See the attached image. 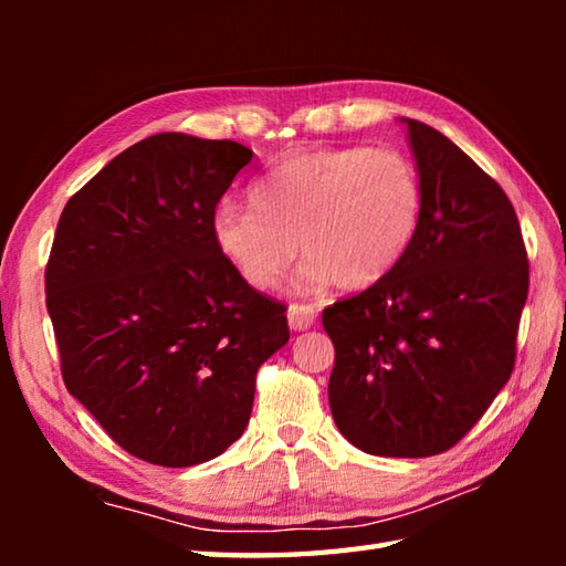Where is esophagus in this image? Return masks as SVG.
<instances>
[{"label":"esophagus","instance_id":"obj_1","mask_svg":"<svg viewBox=\"0 0 566 566\" xmlns=\"http://www.w3.org/2000/svg\"><path fill=\"white\" fill-rule=\"evenodd\" d=\"M318 311L311 304H292L286 311V318H290V326L294 331H308L316 323Z\"/></svg>","mask_w":566,"mask_h":566}]
</instances>
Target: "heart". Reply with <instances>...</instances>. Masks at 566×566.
Wrapping results in <instances>:
<instances>
[{
    "instance_id": "b5f03b06",
    "label": "heart",
    "mask_w": 566,
    "mask_h": 566,
    "mask_svg": "<svg viewBox=\"0 0 566 566\" xmlns=\"http://www.w3.org/2000/svg\"><path fill=\"white\" fill-rule=\"evenodd\" d=\"M250 207L221 203L211 233L221 255L260 292L280 286L302 245L306 286L359 292L411 248L423 187L389 148H316L276 163L250 187Z\"/></svg>"
}]
</instances>
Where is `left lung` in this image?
<instances>
[{
  "mask_svg": "<svg viewBox=\"0 0 566 566\" xmlns=\"http://www.w3.org/2000/svg\"><path fill=\"white\" fill-rule=\"evenodd\" d=\"M403 122L423 211L381 282L323 308L335 347L328 401L363 452L432 457L454 448L511 379L531 264L496 179L440 130Z\"/></svg>",
  "mask_w": 566,
  "mask_h": 566,
  "instance_id": "8db88e82",
  "label": "left lung"
}]
</instances>
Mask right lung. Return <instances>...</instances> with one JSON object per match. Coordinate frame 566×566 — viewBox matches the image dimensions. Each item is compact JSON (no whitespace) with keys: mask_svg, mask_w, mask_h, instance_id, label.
Segmentation results:
<instances>
[{"mask_svg":"<svg viewBox=\"0 0 566 566\" xmlns=\"http://www.w3.org/2000/svg\"><path fill=\"white\" fill-rule=\"evenodd\" d=\"M252 150L138 140L65 203L45 264L67 391L118 448L191 467L250 420L258 369L290 340L286 304L238 274L211 221Z\"/></svg>","mask_w":566,"mask_h":566,"instance_id":"1","label":"right lung"}]
</instances>
